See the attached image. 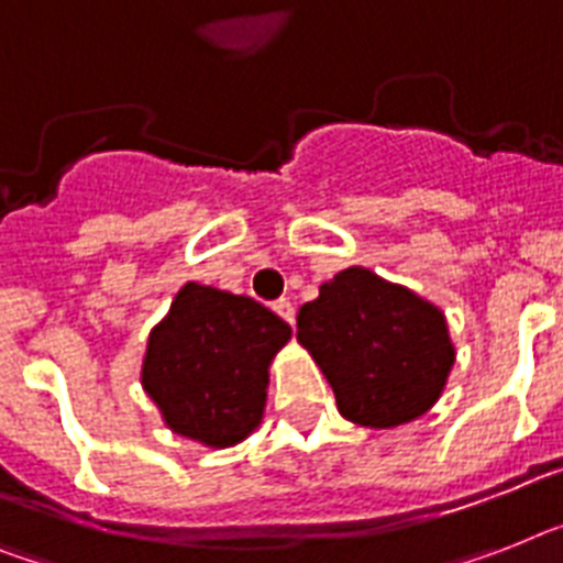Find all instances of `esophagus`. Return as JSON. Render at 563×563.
<instances>
[{"label":"esophagus","mask_w":563,"mask_h":563,"mask_svg":"<svg viewBox=\"0 0 563 563\" xmlns=\"http://www.w3.org/2000/svg\"><path fill=\"white\" fill-rule=\"evenodd\" d=\"M273 310H276L278 316H282V319H285L287 324H292L296 322V308H292L290 301L287 299H278V301H273Z\"/></svg>","instance_id":"34e87169"}]
</instances>
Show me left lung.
<instances>
[{"mask_svg": "<svg viewBox=\"0 0 563 563\" xmlns=\"http://www.w3.org/2000/svg\"><path fill=\"white\" fill-rule=\"evenodd\" d=\"M296 339L336 394L339 415L394 429L426 415L454 365L445 319L408 287L347 267L301 305Z\"/></svg>", "mask_w": 563, "mask_h": 563, "instance_id": "left-lung-1", "label": "left lung"}]
</instances>
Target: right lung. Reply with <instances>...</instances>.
Here are the masks:
<instances>
[{
  "instance_id": "obj_1",
  "label": "right lung",
  "mask_w": 563,
  "mask_h": 563,
  "mask_svg": "<svg viewBox=\"0 0 563 563\" xmlns=\"http://www.w3.org/2000/svg\"><path fill=\"white\" fill-rule=\"evenodd\" d=\"M290 324L250 296L189 285L148 336L143 388L166 426L207 445H232L262 422L267 368Z\"/></svg>"
}]
</instances>
